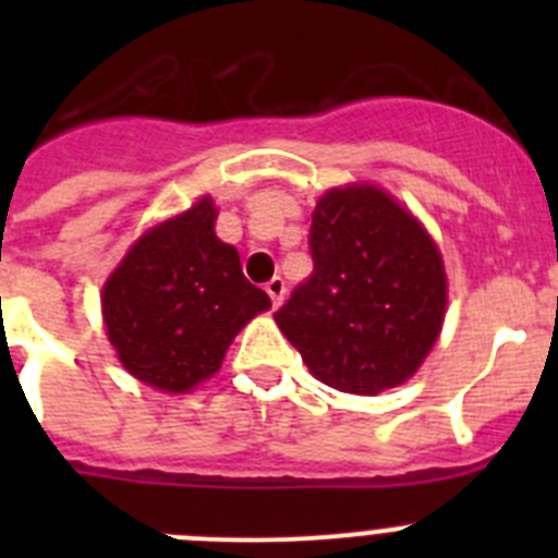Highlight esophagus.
<instances>
[{"instance_id": "obj_1", "label": "esophagus", "mask_w": 558, "mask_h": 558, "mask_svg": "<svg viewBox=\"0 0 558 558\" xmlns=\"http://www.w3.org/2000/svg\"><path fill=\"white\" fill-rule=\"evenodd\" d=\"M265 290H268L270 302H274V307H279V304L284 302V293H288V284H284L282 276H274L268 284H265Z\"/></svg>"}]
</instances>
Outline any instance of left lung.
<instances>
[{
  "label": "left lung",
  "instance_id": "8db88e82",
  "mask_svg": "<svg viewBox=\"0 0 558 558\" xmlns=\"http://www.w3.org/2000/svg\"><path fill=\"white\" fill-rule=\"evenodd\" d=\"M313 274L274 313L315 377L347 393L405 383L445 322L441 254L377 186L329 190L310 226Z\"/></svg>",
  "mask_w": 558,
  "mask_h": 558
}]
</instances>
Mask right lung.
Listing matches in <instances>:
<instances>
[{
	"instance_id": "1",
	"label": "right lung",
	"mask_w": 558,
	"mask_h": 558,
	"mask_svg": "<svg viewBox=\"0 0 558 558\" xmlns=\"http://www.w3.org/2000/svg\"><path fill=\"white\" fill-rule=\"evenodd\" d=\"M218 209L201 198L147 231L102 288L108 340L122 366L159 391H190L218 372L265 290L243 276L234 245L215 236Z\"/></svg>"
}]
</instances>
